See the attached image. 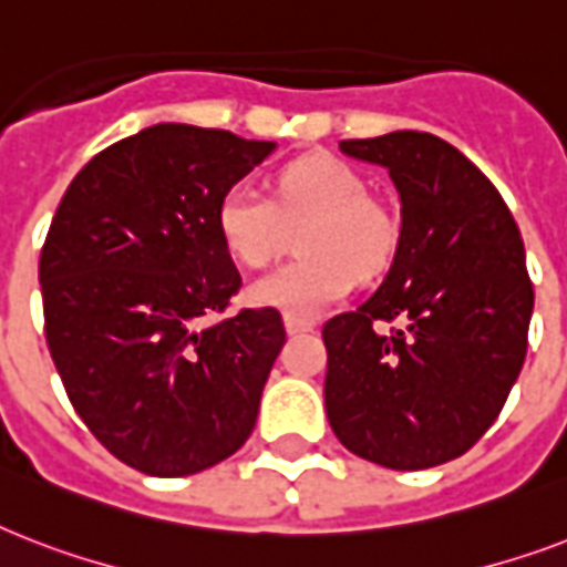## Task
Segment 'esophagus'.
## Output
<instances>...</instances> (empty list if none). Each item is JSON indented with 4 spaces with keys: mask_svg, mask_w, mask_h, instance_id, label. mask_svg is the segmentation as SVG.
I'll list each match as a JSON object with an SVG mask.
<instances>
[{
    "mask_svg": "<svg viewBox=\"0 0 567 567\" xmlns=\"http://www.w3.org/2000/svg\"><path fill=\"white\" fill-rule=\"evenodd\" d=\"M285 329H288V336H300V332H311L315 329V320L285 318Z\"/></svg>",
    "mask_w": 567,
    "mask_h": 567,
    "instance_id": "1",
    "label": "esophagus"
}]
</instances>
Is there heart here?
Instances as JSON below:
<instances>
[{"label": "heart", "mask_w": 567, "mask_h": 567, "mask_svg": "<svg viewBox=\"0 0 567 567\" xmlns=\"http://www.w3.org/2000/svg\"><path fill=\"white\" fill-rule=\"evenodd\" d=\"M223 247L238 265L267 267L302 226V258L249 285V302L318 318L350 293L355 276L373 279L396 252V220L371 199L359 171L332 155H306L276 173L274 199L249 185L223 190L214 208Z\"/></svg>", "instance_id": "1"}]
</instances>
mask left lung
I'll return each instance as SVG.
<instances>
[{
	"label": "left lung",
	"mask_w": 567,
	"mask_h": 567,
	"mask_svg": "<svg viewBox=\"0 0 567 567\" xmlns=\"http://www.w3.org/2000/svg\"><path fill=\"white\" fill-rule=\"evenodd\" d=\"M400 194L394 265L371 300L323 323L329 426L350 453L421 471L497 421L527 355L533 279L501 190L447 141H341Z\"/></svg>",
	"instance_id": "8db88e82"
}]
</instances>
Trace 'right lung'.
I'll use <instances>...</instances> for the list:
<instances>
[{"label":"right lung","instance_id":"right-lung-1","mask_svg":"<svg viewBox=\"0 0 567 567\" xmlns=\"http://www.w3.org/2000/svg\"><path fill=\"white\" fill-rule=\"evenodd\" d=\"M270 150L158 123L93 155L52 217L38 267L49 355L84 426L141 474L205 471L256 426L285 323L267 306L226 315L240 274L214 208Z\"/></svg>","mask_w":567,"mask_h":567}]
</instances>
